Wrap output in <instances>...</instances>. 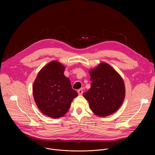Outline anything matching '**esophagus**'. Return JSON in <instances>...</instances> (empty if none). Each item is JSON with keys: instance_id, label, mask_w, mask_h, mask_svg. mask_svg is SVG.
Wrapping results in <instances>:
<instances>
[{"instance_id": "esophagus-1", "label": "esophagus", "mask_w": 155, "mask_h": 155, "mask_svg": "<svg viewBox=\"0 0 155 155\" xmlns=\"http://www.w3.org/2000/svg\"><path fill=\"white\" fill-rule=\"evenodd\" d=\"M77 92H78V93L79 95H81V94H83V89H80V90H78L77 91Z\"/></svg>"}]
</instances>
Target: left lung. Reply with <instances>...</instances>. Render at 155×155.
<instances>
[{
    "label": "left lung",
    "mask_w": 155,
    "mask_h": 155,
    "mask_svg": "<svg viewBox=\"0 0 155 155\" xmlns=\"http://www.w3.org/2000/svg\"><path fill=\"white\" fill-rule=\"evenodd\" d=\"M91 87L84 93L92 112L105 117L116 112L125 97V85L121 75L108 64L102 62L89 71Z\"/></svg>",
    "instance_id": "8db88e82"
}]
</instances>
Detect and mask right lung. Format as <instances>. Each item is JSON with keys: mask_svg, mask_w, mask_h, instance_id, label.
<instances>
[{"mask_svg": "<svg viewBox=\"0 0 155 155\" xmlns=\"http://www.w3.org/2000/svg\"><path fill=\"white\" fill-rule=\"evenodd\" d=\"M65 67L52 61L39 71L33 83L35 102L41 112L52 118L63 117L68 112L74 99L78 96L71 80L64 74Z\"/></svg>", "mask_w": 155, "mask_h": 155, "instance_id": "obj_1", "label": "right lung"}]
</instances>
